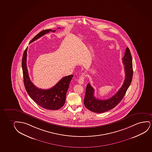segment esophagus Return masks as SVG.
Returning <instances> with one entry per match:
<instances>
[{"label": "esophagus", "instance_id": "1", "mask_svg": "<svg viewBox=\"0 0 152 152\" xmlns=\"http://www.w3.org/2000/svg\"><path fill=\"white\" fill-rule=\"evenodd\" d=\"M84 74L83 73L82 75H81V77H80L79 80H78V82L80 84H84Z\"/></svg>", "mask_w": 152, "mask_h": 152}]
</instances>
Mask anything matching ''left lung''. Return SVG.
I'll return each mask as SVG.
<instances>
[{"label": "left lung", "instance_id": "8db88e82", "mask_svg": "<svg viewBox=\"0 0 152 152\" xmlns=\"http://www.w3.org/2000/svg\"><path fill=\"white\" fill-rule=\"evenodd\" d=\"M125 70V77L122 86L113 96L106 100H100L94 96V89L90 83L87 85L84 104L88 110L96 113L107 112L119 103L131 84L133 75L132 58L130 50L127 47L124 56L122 58Z\"/></svg>", "mask_w": 152, "mask_h": 152}]
</instances>
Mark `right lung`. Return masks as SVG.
I'll list each match as a JSON object with an SVG mask.
<instances>
[{"instance_id": "add662e5", "label": "right lung", "mask_w": 152, "mask_h": 152, "mask_svg": "<svg viewBox=\"0 0 152 152\" xmlns=\"http://www.w3.org/2000/svg\"><path fill=\"white\" fill-rule=\"evenodd\" d=\"M60 29L61 28H58ZM50 31L54 32L51 29H47L39 33L34 37L30 43L37 40ZM27 49L23 52L22 59V69L23 72V83L26 90L29 96L37 104L42 107L49 110H57L63 106L65 103L66 93L73 75L64 77L54 86L48 89H42L35 86L29 78L27 66Z\"/></svg>"}]
</instances>
